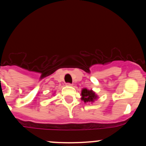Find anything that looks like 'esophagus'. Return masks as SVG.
<instances>
[{
  "label": "esophagus",
  "mask_w": 146,
  "mask_h": 146,
  "mask_svg": "<svg viewBox=\"0 0 146 146\" xmlns=\"http://www.w3.org/2000/svg\"><path fill=\"white\" fill-rule=\"evenodd\" d=\"M66 86H72V84H71V83H66Z\"/></svg>",
  "instance_id": "esophagus-1"
}]
</instances>
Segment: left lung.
I'll use <instances>...</instances> for the list:
<instances>
[{
    "label": "left lung",
    "mask_w": 146,
    "mask_h": 146,
    "mask_svg": "<svg viewBox=\"0 0 146 146\" xmlns=\"http://www.w3.org/2000/svg\"><path fill=\"white\" fill-rule=\"evenodd\" d=\"M82 100H84V102H93V100L96 98V95L93 90H88L86 88H84L82 91Z\"/></svg>",
    "instance_id": "left-lung-1"
}]
</instances>
